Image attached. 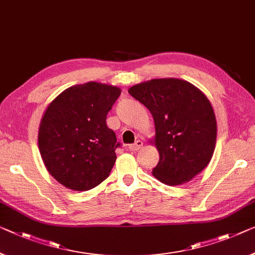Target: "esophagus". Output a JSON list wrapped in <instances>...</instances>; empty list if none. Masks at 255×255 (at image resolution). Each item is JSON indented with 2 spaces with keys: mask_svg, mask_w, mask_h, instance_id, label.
<instances>
[{
  "mask_svg": "<svg viewBox=\"0 0 255 255\" xmlns=\"http://www.w3.org/2000/svg\"><path fill=\"white\" fill-rule=\"evenodd\" d=\"M142 146H143L142 141L136 140L134 143H132V144H130V146H128V149L132 150V151H136V150H139L140 148H142Z\"/></svg>",
  "mask_w": 255,
  "mask_h": 255,
  "instance_id": "esophagus-1",
  "label": "esophagus"
}]
</instances>
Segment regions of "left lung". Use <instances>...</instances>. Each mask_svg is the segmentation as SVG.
Returning <instances> with one entry per match:
<instances>
[{"label":"left lung","instance_id":"1","mask_svg":"<svg viewBox=\"0 0 255 255\" xmlns=\"http://www.w3.org/2000/svg\"><path fill=\"white\" fill-rule=\"evenodd\" d=\"M149 109L159 162L152 175L167 186L193 180L209 165L217 142L212 105L197 87L180 78H154L128 89Z\"/></svg>","mask_w":255,"mask_h":255}]
</instances>
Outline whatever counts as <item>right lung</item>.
Returning a JSON list of instances; mask_svg holds the SVG:
<instances>
[{"instance_id": "1", "label": "right lung", "mask_w": 255, "mask_h": 255, "mask_svg": "<svg viewBox=\"0 0 255 255\" xmlns=\"http://www.w3.org/2000/svg\"><path fill=\"white\" fill-rule=\"evenodd\" d=\"M121 92L115 85L88 82L64 90L48 105L38 127V149L60 185L90 190L111 173L119 144L106 117Z\"/></svg>"}]
</instances>
